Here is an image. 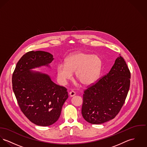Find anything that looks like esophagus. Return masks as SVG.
<instances>
[{"label": "esophagus", "instance_id": "1", "mask_svg": "<svg viewBox=\"0 0 147 147\" xmlns=\"http://www.w3.org/2000/svg\"><path fill=\"white\" fill-rule=\"evenodd\" d=\"M69 96H70L71 97H72V96H75V95H76V93H75L74 91H71V92L69 93Z\"/></svg>", "mask_w": 147, "mask_h": 147}]
</instances>
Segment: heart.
<instances>
[{
    "label": "heart",
    "instance_id": "b5f03b06",
    "mask_svg": "<svg viewBox=\"0 0 147 147\" xmlns=\"http://www.w3.org/2000/svg\"><path fill=\"white\" fill-rule=\"evenodd\" d=\"M102 66L100 58L84 52H76L69 55L65 64L59 63L57 67L58 81L66 85L71 79L72 72H75V78L83 86H89L98 79Z\"/></svg>",
    "mask_w": 147,
    "mask_h": 147
}]
</instances>
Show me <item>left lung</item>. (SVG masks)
<instances>
[{
	"label": "left lung",
	"mask_w": 147,
	"mask_h": 147,
	"mask_svg": "<svg viewBox=\"0 0 147 147\" xmlns=\"http://www.w3.org/2000/svg\"><path fill=\"white\" fill-rule=\"evenodd\" d=\"M130 77L126 62L120 55L107 75L85 90L81 109L84 119L92 124L114 119L125 103Z\"/></svg>",
	"instance_id": "1"
}]
</instances>
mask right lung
<instances>
[{
    "mask_svg": "<svg viewBox=\"0 0 147 147\" xmlns=\"http://www.w3.org/2000/svg\"><path fill=\"white\" fill-rule=\"evenodd\" d=\"M53 55L30 51L18 61L12 75V88L18 104L27 118L35 125L48 126L58 120L68 95L67 89L55 84L49 75L31 69L48 66Z\"/></svg>",
    "mask_w": 147,
    "mask_h": 147,
    "instance_id": "obj_1",
    "label": "right lung"
}]
</instances>
